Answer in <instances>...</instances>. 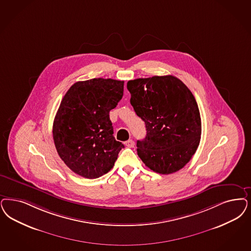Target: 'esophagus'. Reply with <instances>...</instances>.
Masks as SVG:
<instances>
[{
    "label": "esophagus",
    "instance_id": "esophagus-1",
    "mask_svg": "<svg viewBox=\"0 0 251 251\" xmlns=\"http://www.w3.org/2000/svg\"><path fill=\"white\" fill-rule=\"evenodd\" d=\"M134 145H135V143H134L133 140H129V141L125 142V146H126V147H130V148L134 147Z\"/></svg>",
    "mask_w": 251,
    "mask_h": 251
}]
</instances>
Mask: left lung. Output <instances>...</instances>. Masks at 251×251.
<instances>
[{
	"mask_svg": "<svg viewBox=\"0 0 251 251\" xmlns=\"http://www.w3.org/2000/svg\"><path fill=\"white\" fill-rule=\"evenodd\" d=\"M127 89L130 104L147 128L146 138L137 141L139 157L153 172H178L190 161L201 137L194 95L172 75L129 80Z\"/></svg>",
	"mask_w": 251,
	"mask_h": 251,
	"instance_id": "1",
	"label": "left lung"
}]
</instances>
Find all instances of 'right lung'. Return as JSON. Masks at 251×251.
Instances as JSON below:
<instances>
[{"label": "right lung", "mask_w": 251, "mask_h": 251, "mask_svg": "<svg viewBox=\"0 0 251 251\" xmlns=\"http://www.w3.org/2000/svg\"><path fill=\"white\" fill-rule=\"evenodd\" d=\"M123 80L92 78L70 87L52 125L56 151L69 169L95 179L108 173L124 147L113 136L109 111L123 96Z\"/></svg>", "instance_id": "add662e5"}]
</instances>
